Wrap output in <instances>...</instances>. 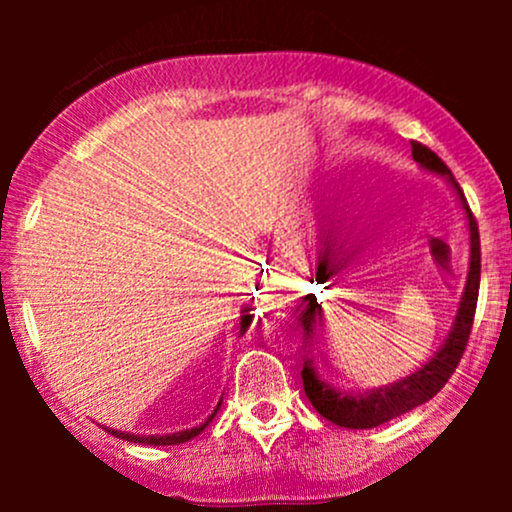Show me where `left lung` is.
Listing matches in <instances>:
<instances>
[{"label":"left lung","instance_id":"8db88e82","mask_svg":"<svg viewBox=\"0 0 512 512\" xmlns=\"http://www.w3.org/2000/svg\"><path fill=\"white\" fill-rule=\"evenodd\" d=\"M411 156H414V161L419 163L421 170L438 175V178L448 182L450 190L455 192L457 202H460L469 236L467 281H464L460 305H457L455 320H452V327L448 337H445V342L440 344V349L428 358L424 366L416 368L414 373L404 375V378L395 380V383L373 387V390H344V387H334L332 383H327L325 378H320V373H317L313 363V356L305 358L301 373L305 397L310 399V404H313L317 414L325 416L327 421H332V424L342 428H375L397 419V416L407 414V411L416 409L419 404L428 402L431 397H436L438 392L443 390V385L448 383L450 375L455 373L457 363H460V358L464 354V346H467L469 332H472L481 279V248L477 221H474L472 209H469L460 185L452 178L450 168L445 166L428 146L411 142ZM320 313L322 305H317V298L310 293L308 301H305L301 305V310H298V320H301L303 332L308 339H313L315 322Z\"/></svg>","mask_w":512,"mask_h":512}]
</instances>
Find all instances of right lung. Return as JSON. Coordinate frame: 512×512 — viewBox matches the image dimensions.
Wrapping results in <instances>:
<instances>
[{"label":"right lung","instance_id":"obj_1","mask_svg":"<svg viewBox=\"0 0 512 512\" xmlns=\"http://www.w3.org/2000/svg\"><path fill=\"white\" fill-rule=\"evenodd\" d=\"M240 313H243V315H240V332H238V337H243V334L248 332V327L252 325V313H250V308H243V310H240ZM219 407H221V399H219V404H216V409L209 414V419L204 421V424H199L195 428H187V431L166 433V436H134V433L117 431V428H108V426H105V431H108L110 436H115V438H120V440H127V443H137V445H158V448H163V445H180V443H187V440L197 438L199 433H202L204 428H207L211 421H214V416H216V411H219Z\"/></svg>","mask_w":512,"mask_h":512}]
</instances>
